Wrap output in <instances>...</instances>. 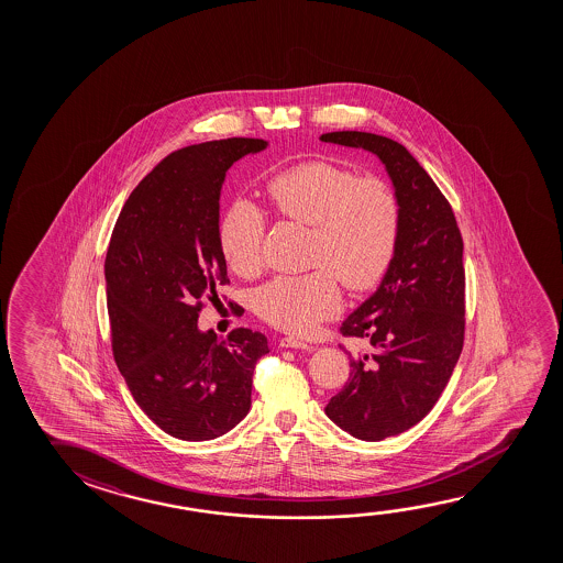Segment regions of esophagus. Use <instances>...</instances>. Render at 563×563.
<instances>
[{
	"label": "esophagus",
	"mask_w": 563,
	"mask_h": 563,
	"mask_svg": "<svg viewBox=\"0 0 563 563\" xmlns=\"http://www.w3.org/2000/svg\"><path fill=\"white\" fill-rule=\"evenodd\" d=\"M280 347H286V350H312V345H310V343L298 340V338H292V335L283 338V340H280Z\"/></svg>",
	"instance_id": "obj_1"
}]
</instances>
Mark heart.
I'll return each mask as SVG.
<instances>
[{"mask_svg":"<svg viewBox=\"0 0 563 563\" xmlns=\"http://www.w3.org/2000/svg\"><path fill=\"white\" fill-rule=\"evenodd\" d=\"M267 196L283 218L312 228L310 265L320 268L261 286L255 308L265 322L285 332H310L341 308L335 276L363 292L387 275L397 253L400 202L383 178H360L345 166L308 161L273 176ZM265 235L267 220L257 206L231 203L220 223V247L231 271L257 275L265 263Z\"/></svg>","mask_w":563,"mask_h":563,"instance_id":"1","label":"heart"}]
</instances>
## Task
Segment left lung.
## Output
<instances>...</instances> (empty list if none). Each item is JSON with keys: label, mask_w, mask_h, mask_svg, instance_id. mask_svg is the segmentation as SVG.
I'll return each mask as SVG.
<instances>
[{"label": "left lung", "mask_w": 563, "mask_h": 563, "mask_svg": "<svg viewBox=\"0 0 563 563\" xmlns=\"http://www.w3.org/2000/svg\"><path fill=\"white\" fill-rule=\"evenodd\" d=\"M322 141L380 158L400 202L397 253L375 295L340 332L367 340L350 355V378L325 406L341 430L380 442L418 424L452 377L465 333L463 240L452 206L406 147L365 131L323 133Z\"/></svg>", "instance_id": "left-lung-1"}]
</instances>
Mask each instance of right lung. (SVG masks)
<instances>
[{
    "label": "right lung",
    "instance_id": "add662e5",
    "mask_svg": "<svg viewBox=\"0 0 563 563\" xmlns=\"http://www.w3.org/2000/svg\"><path fill=\"white\" fill-rule=\"evenodd\" d=\"M267 147L231 137L178 148L121 208L106 255L111 350L141 410L173 438L203 442L251 408L267 338L245 328L223 340L202 332L203 300L228 267L220 247V192L235 161Z\"/></svg>",
    "mask_w": 563,
    "mask_h": 563
}]
</instances>
